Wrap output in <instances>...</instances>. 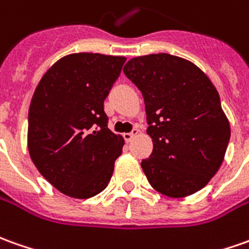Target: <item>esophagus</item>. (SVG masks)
<instances>
[{"mask_svg": "<svg viewBox=\"0 0 249 249\" xmlns=\"http://www.w3.org/2000/svg\"><path fill=\"white\" fill-rule=\"evenodd\" d=\"M139 133V129L138 128H133L131 132H128V133H124V139H125V142H131L132 139L135 138L136 135Z\"/></svg>", "mask_w": 249, "mask_h": 249, "instance_id": "1", "label": "esophagus"}]
</instances>
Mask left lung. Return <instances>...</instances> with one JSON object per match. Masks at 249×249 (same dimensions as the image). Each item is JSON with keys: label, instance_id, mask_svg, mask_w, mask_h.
Returning a JSON list of instances; mask_svg holds the SVG:
<instances>
[{"label": "left lung", "instance_id": "obj_1", "mask_svg": "<svg viewBox=\"0 0 249 249\" xmlns=\"http://www.w3.org/2000/svg\"><path fill=\"white\" fill-rule=\"evenodd\" d=\"M124 73L146 103L154 148L142 169L150 185L169 197L200 191L218 172L231 139L215 87L195 64L166 53L132 58Z\"/></svg>", "mask_w": 249, "mask_h": 249}]
</instances>
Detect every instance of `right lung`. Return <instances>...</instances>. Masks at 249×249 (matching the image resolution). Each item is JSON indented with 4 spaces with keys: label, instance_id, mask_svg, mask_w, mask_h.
<instances>
[{
    "label": "right lung",
    "instance_id": "obj_1",
    "mask_svg": "<svg viewBox=\"0 0 249 249\" xmlns=\"http://www.w3.org/2000/svg\"><path fill=\"white\" fill-rule=\"evenodd\" d=\"M125 57L76 53L40 79L28 110V151L39 173L77 199L98 195L110 181L124 139L107 128L103 102Z\"/></svg>",
    "mask_w": 249,
    "mask_h": 249
}]
</instances>
